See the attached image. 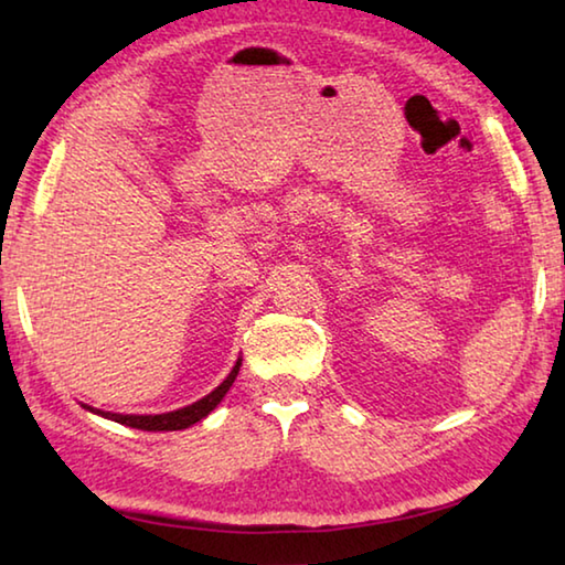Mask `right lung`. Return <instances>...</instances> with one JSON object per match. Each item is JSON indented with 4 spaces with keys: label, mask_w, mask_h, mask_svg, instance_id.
<instances>
[{
    "label": "right lung",
    "mask_w": 565,
    "mask_h": 565,
    "mask_svg": "<svg viewBox=\"0 0 565 565\" xmlns=\"http://www.w3.org/2000/svg\"><path fill=\"white\" fill-rule=\"evenodd\" d=\"M239 360L237 365L233 367V373H230L225 381H222L215 391L210 395L202 397V401L188 405V408H180V411H172V413H162V415H117V413H105V411H92L97 415H105V418L115 420V423H122L129 425V428H137V430H182V428H190L192 423H198L210 415L212 411L217 408V403L225 397V393L230 391V385L235 383L237 377V370H239Z\"/></svg>",
    "instance_id": "obj_1"
}]
</instances>
